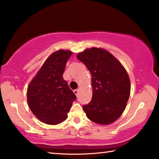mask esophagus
<instances>
[{"instance_id": "esophagus-1", "label": "esophagus", "mask_w": 159, "mask_h": 159, "mask_svg": "<svg viewBox=\"0 0 159 159\" xmlns=\"http://www.w3.org/2000/svg\"><path fill=\"white\" fill-rule=\"evenodd\" d=\"M73 92H74V93L76 95V96H78V94H79V89H77L74 90Z\"/></svg>"}]
</instances>
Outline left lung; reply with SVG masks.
<instances>
[{"label": "left lung", "instance_id": "left-lung-1", "mask_svg": "<svg viewBox=\"0 0 159 159\" xmlns=\"http://www.w3.org/2000/svg\"><path fill=\"white\" fill-rule=\"evenodd\" d=\"M77 58L91 73L93 96L83 106L86 116L96 124L108 125L125 110L131 91L129 75L124 66L109 52L91 48L79 53Z\"/></svg>", "mask_w": 159, "mask_h": 159}]
</instances>
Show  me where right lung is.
<instances>
[{
	"label": "right lung",
	"mask_w": 159,
	"mask_h": 159,
	"mask_svg": "<svg viewBox=\"0 0 159 159\" xmlns=\"http://www.w3.org/2000/svg\"><path fill=\"white\" fill-rule=\"evenodd\" d=\"M71 55L70 51L54 52L28 87L29 108L35 116L46 124L56 125L64 121L72 103L76 99L63 78L66 63Z\"/></svg>",
	"instance_id": "right-lung-1"
}]
</instances>
